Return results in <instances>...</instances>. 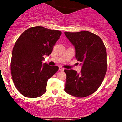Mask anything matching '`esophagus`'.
Listing matches in <instances>:
<instances>
[{"label":"esophagus","mask_w":122,"mask_h":122,"mask_svg":"<svg viewBox=\"0 0 122 122\" xmlns=\"http://www.w3.org/2000/svg\"><path fill=\"white\" fill-rule=\"evenodd\" d=\"M59 70H60V71H64V68H63L62 67H61V66H60L59 67Z\"/></svg>","instance_id":"1"}]
</instances>
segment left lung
Returning a JSON list of instances; mask_svg holds the SVG:
<instances>
[{
	"label": "left lung",
	"instance_id": "1",
	"mask_svg": "<svg viewBox=\"0 0 122 122\" xmlns=\"http://www.w3.org/2000/svg\"><path fill=\"white\" fill-rule=\"evenodd\" d=\"M64 34L75 47L76 58L82 64L80 73L64 70V90L75 97H86L96 92L104 79L107 68L106 47L99 36L88 31Z\"/></svg>",
	"mask_w": 122,
	"mask_h": 122
}]
</instances>
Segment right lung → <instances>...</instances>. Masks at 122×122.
Wrapping results in <instances>:
<instances>
[{
    "label": "right lung",
    "mask_w": 122,
    "mask_h": 122,
    "mask_svg": "<svg viewBox=\"0 0 122 122\" xmlns=\"http://www.w3.org/2000/svg\"><path fill=\"white\" fill-rule=\"evenodd\" d=\"M61 32L42 26L25 30L15 42L11 61V73L15 87L27 97H40L46 92L47 80L58 70L42 61L49 56Z\"/></svg>",
    "instance_id": "obj_1"
}]
</instances>
